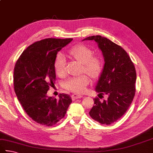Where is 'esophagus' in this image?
Here are the masks:
<instances>
[{
	"label": "esophagus",
	"instance_id": "esophagus-1",
	"mask_svg": "<svg viewBox=\"0 0 153 153\" xmlns=\"http://www.w3.org/2000/svg\"><path fill=\"white\" fill-rule=\"evenodd\" d=\"M82 96H79V95H77V94H72L71 95V98L73 100H75L76 99H79V98H82Z\"/></svg>",
	"mask_w": 153,
	"mask_h": 153
}]
</instances>
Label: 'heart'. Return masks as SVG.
Here are the masks:
<instances>
[{
    "label": "heart",
    "instance_id": "b5f03b06",
    "mask_svg": "<svg viewBox=\"0 0 153 153\" xmlns=\"http://www.w3.org/2000/svg\"><path fill=\"white\" fill-rule=\"evenodd\" d=\"M69 54L77 62L82 63V71L93 79L100 76L104 69L103 59L98 55H93L91 49L84 45H78L71 48ZM55 73L59 77L64 76L66 73L65 59L62 53H59L54 62ZM89 78L86 75L73 77L63 82V87L65 90L76 94L84 92L89 84Z\"/></svg>",
    "mask_w": 153,
    "mask_h": 153
}]
</instances>
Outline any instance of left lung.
<instances>
[{
  "instance_id": "left-lung-1",
  "label": "left lung",
  "mask_w": 153,
  "mask_h": 153,
  "mask_svg": "<svg viewBox=\"0 0 153 153\" xmlns=\"http://www.w3.org/2000/svg\"><path fill=\"white\" fill-rule=\"evenodd\" d=\"M98 43L104 58V66L95 90L108 98L101 101L94 99L89 114L102 124H111L119 120L128 109L134 98L137 74L134 65L126 51L120 45L100 35L83 39Z\"/></svg>"
}]
</instances>
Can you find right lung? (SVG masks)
<instances>
[{"instance_id":"1","label":"right lung","mask_w":153,"mask_h":153,"mask_svg":"<svg viewBox=\"0 0 153 153\" xmlns=\"http://www.w3.org/2000/svg\"><path fill=\"white\" fill-rule=\"evenodd\" d=\"M73 39L48 38L36 41L22 53L14 69V90L30 118L40 124L51 126L64 117L72 102L68 94L59 99L47 93L56 79L54 62L57 52Z\"/></svg>"}]
</instances>
